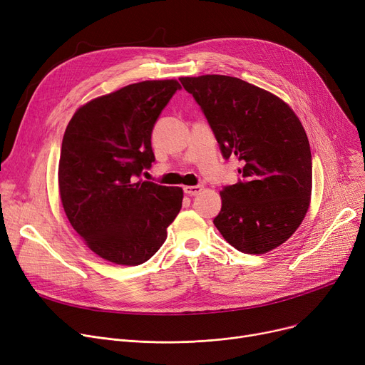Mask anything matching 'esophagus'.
Masks as SVG:
<instances>
[{"label":"esophagus","instance_id":"34e87169","mask_svg":"<svg viewBox=\"0 0 365 365\" xmlns=\"http://www.w3.org/2000/svg\"><path fill=\"white\" fill-rule=\"evenodd\" d=\"M202 190V186L201 185H195V186H185L183 187V192L185 194H187V195H190V197H195V195H198L200 192Z\"/></svg>","mask_w":365,"mask_h":365}]
</instances>
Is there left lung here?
Instances as JSON below:
<instances>
[{"instance_id": "obj_1", "label": "left lung", "mask_w": 365, "mask_h": 365, "mask_svg": "<svg viewBox=\"0 0 365 365\" xmlns=\"http://www.w3.org/2000/svg\"><path fill=\"white\" fill-rule=\"evenodd\" d=\"M201 108L225 160L237 157L241 179L223 186L213 223L247 255H263L289 240L308 212L312 155L292 108L235 76L180 78Z\"/></svg>"}]
</instances>
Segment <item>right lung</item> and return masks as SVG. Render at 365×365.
Masks as SVG:
<instances>
[{
    "mask_svg": "<svg viewBox=\"0 0 365 365\" xmlns=\"http://www.w3.org/2000/svg\"><path fill=\"white\" fill-rule=\"evenodd\" d=\"M180 88L176 80L130 84L81 106L65 130L62 204L76 234L105 260L145 263L180 212V187L140 180L155 161L152 130Z\"/></svg>",
    "mask_w": 365,
    "mask_h": 365,
    "instance_id": "add662e5",
    "label": "right lung"
}]
</instances>
